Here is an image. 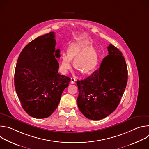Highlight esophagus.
Masks as SVG:
<instances>
[{
    "label": "esophagus",
    "instance_id": "1",
    "mask_svg": "<svg viewBox=\"0 0 149 149\" xmlns=\"http://www.w3.org/2000/svg\"><path fill=\"white\" fill-rule=\"evenodd\" d=\"M76 80H77V79H76L75 78H74V77H72V78H71V82L72 84H74V83L75 82Z\"/></svg>",
    "mask_w": 149,
    "mask_h": 149
}]
</instances>
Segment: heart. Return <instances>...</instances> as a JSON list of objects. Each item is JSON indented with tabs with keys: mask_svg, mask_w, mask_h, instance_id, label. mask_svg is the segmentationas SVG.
Wrapping results in <instances>:
<instances>
[{
	"mask_svg": "<svg viewBox=\"0 0 149 149\" xmlns=\"http://www.w3.org/2000/svg\"><path fill=\"white\" fill-rule=\"evenodd\" d=\"M76 67L81 69L84 73L93 71L98 63V55L95 49L91 47L88 40L78 41L71 44L68 53H63L61 57L60 70L66 74L73 65L72 58H75Z\"/></svg>",
	"mask_w": 149,
	"mask_h": 149,
	"instance_id": "heart-1",
	"label": "heart"
}]
</instances>
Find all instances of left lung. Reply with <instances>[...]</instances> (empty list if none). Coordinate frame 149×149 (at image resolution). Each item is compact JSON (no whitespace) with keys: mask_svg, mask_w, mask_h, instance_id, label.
<instances>
[{"mask_svg":"<svg viewBox=\"0 0 149 149\" xmlns=\"http://www.w3.org/2000/svg\"><path fill=\"white\" fill-rule=\"evenodd\" d=\"M109 55L98 70L77 84L78 107L88 119L99 120L111 114L117 107L128 78L126 62L122 52L111 44Z\"/></svg>","mask_w":149,"mask_h":149,"instance_id":"1","label":"left lung"}]
</instances>
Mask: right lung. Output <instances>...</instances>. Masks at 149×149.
<instances>
[{"label":"right lung","instance_id":"obj_1","mask_svg":"<svg viewBox=\"0 0 149 149\" xmlns=\"http://www.w3.org/2000/svg\"><path fill=\"white\" fill-rule=\"evenodd\" d=\"M55 33L39 36L20 52L15 71V87L24 110L31 117L45 118L56 110L70 78L58 73L60 50Z\"/></svg>","mask_w":149,"mask_h":149}]
</instances>
